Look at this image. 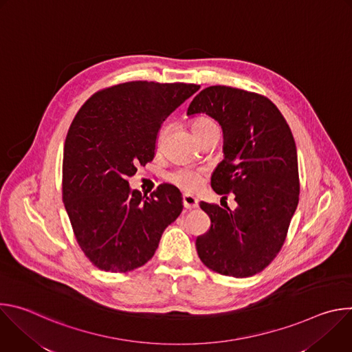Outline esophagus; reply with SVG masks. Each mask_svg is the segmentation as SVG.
Wrapping results in <instances>:
<instances>
[{"label":"esophagus","instance_id":"1","mask_svg":"<svg viewBox=\"0 0 352 352\" xmlns=\"http://www.w3.org/2000/svg\"><path fill=\"white\" fill-rule=\"evenodd\" d=\"M182 204H184V208L186 210H192V209H196L199 206L197 199L192 195H184L182 196Z\"/></svg>","mask_w":352,"mask_h":352}]
</instances>
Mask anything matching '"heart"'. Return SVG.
<instances>
[{"mask_svg":"<svg viewBox=\"0 0 352 352\" xmlns=\"http://www.w3.org/2000/svg\"><path fill=\"white\" fill-rule=\"evenodd\" d=\"M190 129H192L193 135L196 136V139H199L200 136H204L205 133H208L210 131H214V129H219V128H217V124L210 117L202 116V117H196L195 120H192ZM166 133H167V128H162V131L159 132V136H157V143L159 144L163 142ZM170 179L175 185L182 188L184 190L193 192L200 185H202V182H204V171H200V170H189V168H179V170L174 171L170 175Z\"/></svg>","mask_w":352,"mask_h":352,"instance_id":"obj_1","label":"heart"}]
</instances>
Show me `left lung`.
<instances>
[{
	"label": "left lung",
	"mask_w": 352,
	"mask_h": 352,
	"mask_svg": "<svg viewBox=\"0 0 352 352\" xmlns=\"http://www.w3.org/2000/svg\"><path fill=\"white\" fill-rule=\"evenodd\" d=\"M208 114L223 128L224 159L212 188L236 209L206 202L210 228L196 238L197 255L210 270L250 277L277 256L299 200L296 146L280 110L262 94L210 86L192 100L188 116Z\"/></svg>",
	"instance_id": "left-lung-1"
}]
</instances>
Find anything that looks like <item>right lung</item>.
I'll return each instance as SVG.
<instances>
[{
    "mask_svg": "<svg viewBox=\"0 0 352 352\" xmlns=\"http://www.w3.org/2000/svg\"><path fill=\"white\" fill-rule=\"evenodd\" d=\"M199 87L120 83L94 93L75 116L64 144L63 200L80 249L100 270L143 266L181 214L178 188L162 184L146 196L128 177L153 160L163 121Z\"/></svg>",
    "mask_w": 352,
    "mask_h": 352,
    "instance_id": "1",
    "label": "right lung"
}]
</instances>
